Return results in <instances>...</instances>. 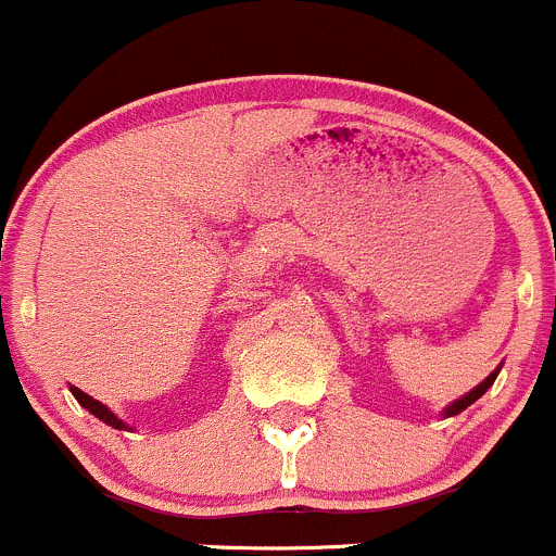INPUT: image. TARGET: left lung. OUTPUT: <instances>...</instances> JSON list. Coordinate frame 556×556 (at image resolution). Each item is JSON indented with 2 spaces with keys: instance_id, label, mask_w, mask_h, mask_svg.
I'll return each instance as SVG.
<instances>
[{
  "instance_id": "1",
  "label": "left lung",
  "mask_w": 556,
  "mask_h": 556,
  "mask_svg": "<svg viewBox=\"0 0 556 556\" xmlns=\"http://www.w3.org/2000/svg\"><path fill=\"white\" fill-rule=\"evenodd\" d=\"M497 372H500V367H497V370H494V372H489V376L483 378V381L478 383L476 389H470V392L463 394V397H459V400H454V403L448 405L446 410H443V416H457V414H463V410L467 408V405H472V403H476V400L481 397V394L486 392L489 387H492V383H494V378H497Z\"/></svg>"
}]
</instances>
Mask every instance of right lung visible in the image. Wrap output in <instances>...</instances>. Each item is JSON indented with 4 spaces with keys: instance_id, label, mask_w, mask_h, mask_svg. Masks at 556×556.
<instances>
[{
    "instance_id": "right-lung-1",
    "label": "right lung",
    "mask_w": 556,
    "mask_h": 556,
    "mask_svg": "<svg viewBox=\"0 0 556 556\" xmlns=\"http://www.w3.org/2000/svg\"><path fill=\"white\" fill-rule=\"evenodd\" d=\"M70 392H73V394H75V400H78V403H80V405H84V408H86V410H89V414H93V416H97V419H99V421H104V425L115 427V430H131V427H129V425H126V421H121V419H118V416H115V414H113V410H110V408H108V405H102V403H99V400H93V397H91V394L80 392V389H78V387H70Z\"/></svg>"
}]
</instances>
